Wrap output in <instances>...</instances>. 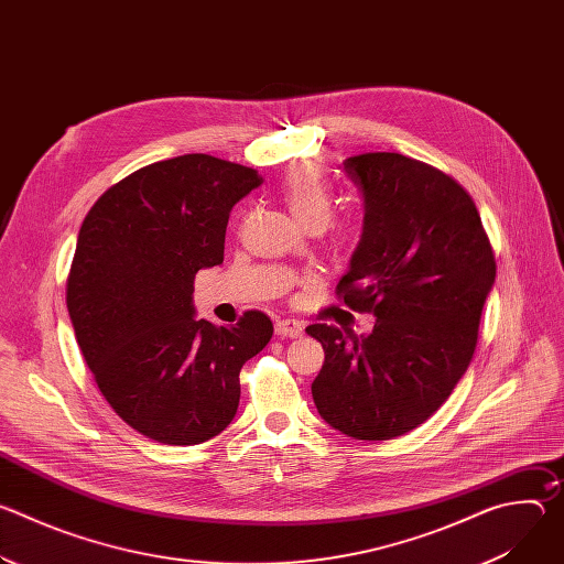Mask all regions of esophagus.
Returning a JSON list of instances; mask_svg holds the SVG:
<instances>
[{"mask_svg": "<svg viewBox=\"0 0 564 564\" xmlns=\"http://www.w3.org/2000/svg\"><path fill=\"white\" fill-rule=\"evenodd\" d=\"M274 333L279 337L296 339V337L303 335V324H299V321H294V318H279L276 324H274Z\"/></svg>", "mask_w": 564, "mask_h": 564, "instance_id": "1", "label": "esophagus"}]
</instances>
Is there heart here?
<instances>
[{"label":"heart","mask_w":564,"mask_h":564,"mask_svg":"<svg viewBox=\"0 0 564 564\" xmlns=\"http://www.w3.org/2000/svg\"><path fill=\"white\" fill-rule=\"evenodd\" d=\"M281 196L294 218L307 227H321L326 225L333 205H335V194L333 187L326 178V174L321 172L316 165L305 163L292 167L283 183H281ZM355 225L341 227V234H352Z\"/></svg>","instance_id":"b5f03b06"}]
</instances>
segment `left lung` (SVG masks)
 Listing matches in <instances>:
<instances>
[{
  "mask_svg": "<svg viewBox=\"0 0 564 564\" xmlns=\"http://www.w3.org/2000/svg\"><path fill=\"white\" fill-rule=\"evenodd\" d=\"M344 170L364 198V231L337 294L377 321L370 335L307 326L326 361L318 415L377 442L424 424L466 372L496 259L462 185L401 153H361Z\"/></svg>",
  "mask_w": 564,
  "mask_h": 564,
  "instance_id": "8db88e82",
  "label": "left lung"
}]
</instances>
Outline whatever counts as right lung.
<instances>
[{
  "label": "right lung",
  "mask_w": 564,
  "mask_h": 564,
  "mask_svg": "<svg viewBox=\"0 0 564 564\" xmlns=\"http://www.w3.org/2000/svg\"><path fill=\"white\" fill-rule=\"evenodd\" d=\"M261 183L185 153L109 187L79 227L66 279L75 339L111 409L149 440L189 446L225 431L240 368L272 339L259 310L231 328L194 316L196 272L223 263L229 212Z\"/></svg>",
  "instance_id": "right-lung-1"
}]
</instances>
